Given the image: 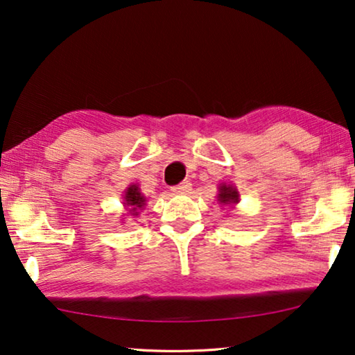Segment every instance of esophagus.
<instances>
[{"label": "esophagus", "mask_w": 355, "mask_h": 355, "mask_svg": "<svg viewBox=\"0 0 355 355\" xmlns=\"http://www.w3.org/2000/svg\"><path fill=\"white\" fill-rule=\"evenodd\" d=\"M171 190L174 193H189L190 190H192V184L189 181H184L181 184H178V186H174Z\"/></svg>", "instance_id": "1"}]
</instances>
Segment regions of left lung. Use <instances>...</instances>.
<instances>
[{"label": "left lung", "mask_w": 355, "mask_h": 355, "mask_svg": "<svg viewBox=\"0 0 355 355\" xmlns=\"http://www.w3.org/2000/svg\"><path fill=\"white\" fill-rule=\"evenodd\" d=\"M219 202L220 203H232V202H239V193L235 192L232 187L223 186L220 187V193H219Z\"/></svg>", "instance_id": "1"}]
</instances>
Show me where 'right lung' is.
I'll use <instances>...</instances> for the list:
<instances>
[{
  "label": "right lung",
  "mask_w": 355,
  "mask_h": 355,
  "mask_svg": "<svg viewBox=\"0 0 355 355\" xmlns=\"http://www.w3.org/2000/svg\"><path fill=\"white\" fill-rule=\"evenodd\" d=\"M125 198H126V205L132 209V211H137V209L142 208L144 203H146V198L142 197L137 186H131L128 189Z\"/></svg>",
  "instance_id": "1"
}]
</instances>
